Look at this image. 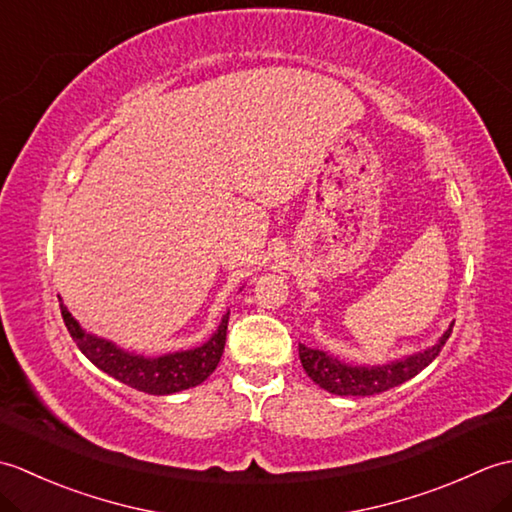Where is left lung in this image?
Returning a JSON list of instances; mask_svg holds the SVG:
<instances>
[{"label":"left lung","instance_id":"8db88e82","mask_svg":"<svg viewBox=\"0 0 512 512\" xmlns=\"http://www.w3.org/2000/svg\"><path fill=\"white\" fill-rule=\"evenodd\" d=\"M453 330L451 328L444 332L436 345L427 347V350L416 352L405 358H398V361H391L385 365H347L339 358L323 352V350H312V347L299 345V358L301 365L306 369V374L323 387L325 391L336 396H374L383 394V391L398 387L405 383V380L420 374L424 367H427L433 358L440 354L444 343L449 341Z\"/></svg>","mask_w":512,"mask_h":512}]
</instances>
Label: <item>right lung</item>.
<instances>
[{
	"mask_svg": "<svg viewBox=\"0 0 512 512\" xmlns=\"http://www.w3.org/2000/svg\"><path fill=\"white\" fill-rule=\"evenodd\" d=\"M61 306V317L65 328L74 339L76 347L90 358V361L103 369L105 374L121 380V383L134 387L138 391L154 396L176 394V391L189 389L204 383L213 374L224 352L226 328H228V312L222 317V323L206 343L193 350L169 352L162 356H143L134 352H125L112 341H105L101 336L85 332L79 321H76L68 308Z\"/></svg>",
	"mask_w": 512,
	"mask_h": 512,
	"instance_id": "obj_1",
	"label": "right lung"
}]
</instances>
